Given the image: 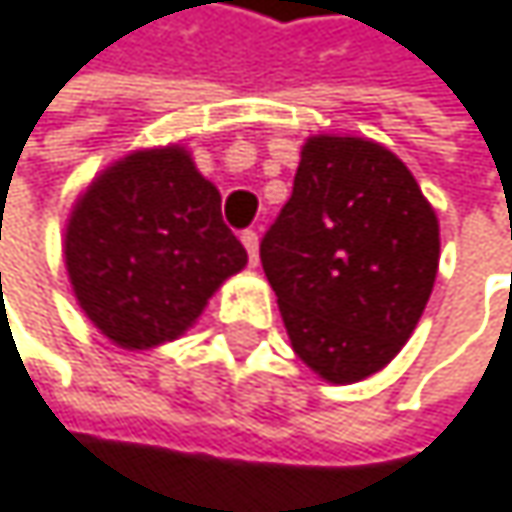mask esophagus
Here are the masks:
<instances>
[{
  "instance_id": "obj_1",
  "label": "esophagus",
  "mask_w": 512,
  "mask_h": 512,
  "mask_svg": "<svg viewBox=\"0 0 512 512\" xmlns=\"http://www.w3.org/2000/svg\"><path fill=\"white\" fill-rule=\"evenodd\" d=\"M242 245H245V251H248V261H251V267H258V261H261V254H258V233L254 230H245L242 233Z\"/></svg>"
}]
</instances>
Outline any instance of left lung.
<instances>
[{
	"label": "left lung",
	"mask_w": 512,
	"mask_h": 512,
	"mask_svg": "<svg viewBox=\"0 0 512 512\" xmlns=\"http://www.w3.org/2000/svg\"><path fill=\"white\" fill-rule=\"evenodd\" d=\"M261 261L294 354L327 384H357L417 330L441 227L396 152L369 137L312 134Z\"/></svg>",
	"instance_id": "8db88e82"
}]
</instances>
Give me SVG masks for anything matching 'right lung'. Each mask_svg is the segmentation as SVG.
<instances>
[{
    "mask_svg": "<svg viewBox=\"0 0 512 512\" xmlns=\"http://www.w3.org/2000/svg\"><path fill=\"white\" fill-rule=\"evenodd\" d=\"M62 258L80 312L122 351L185 336L248 264L221 221L218 188L182 143L107 164L71 206Z\"/></svg>",
    "mask_w": 512,
    "mask_h": 512,
    "instance_id": "obj_1",
    "label": "right lung"
}]
</instances>
